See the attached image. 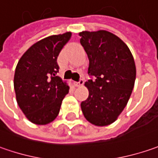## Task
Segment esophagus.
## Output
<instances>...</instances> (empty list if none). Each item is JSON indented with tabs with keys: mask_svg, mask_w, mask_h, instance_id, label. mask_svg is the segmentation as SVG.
<instances>
[{
	"mask_svg": "<svg viewBox=\"0 0 158 158\" xmlns=\"http://www.w3.org/2000/svg\"><path fill=\"white\" fill-rule=\"evenodd\" d=\"M83 85H84V80L82 79H80L79 82H75V85L76 86H82Z\"/></svg>",
	"mask_w": 158,
	"mask_h": 158,
	"instance_id": "1",
	"label": "esophagus"
}]
</instances>
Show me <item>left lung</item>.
Returning <instances> with one entry per match:
<instances>
[{
	"label": "left lung",
	"mask_w": 158,
	"mask_h": 158,
	"mask_svg": "<svg viewBox=\"0 0 158 158\" xmlns=\"http://www.w3.org/2000/svg\"><path fill=\"white\" fill-rule=\"evenodd\" d=\"M80 44L89 58L88 73L95 77L85 83L89 95L80 106L90 123L103 127L114 123L132 94L136 76L128 45L106 30L82 31Z\"/></svg>",
	"instance_id": "obj_1"
}]
</instances>
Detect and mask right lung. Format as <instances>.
Returning <instances> with one entry per match:
<instances>
[{
  "instance_id": "1",
  "label": "right lung",
  "mask_w": 158,
  "mask_h": 158,
  "mask_svg": "<svg viewBox=\"0 0 158 158\" xmlns=\"http://www.w3.org/2000/svg\"><path fill=\"white\" fill-rule=\"evenodd\" d=\"M71 36L72 32L47 36L31 45L18 61L14 76L15 98L30 123L53 122L69 93L68 84L57 76V59Z\"/></svg>"
}]
</instances>
